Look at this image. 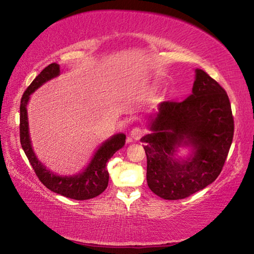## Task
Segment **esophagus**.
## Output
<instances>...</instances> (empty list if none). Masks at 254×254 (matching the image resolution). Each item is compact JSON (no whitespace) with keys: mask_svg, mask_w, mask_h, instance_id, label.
<instances>
[{"mask_svg":"<svg viewBox=\"0 0 254 254\" xmlns=\"http://www.w3.org/2000/svg\"><path fill=\"white\" fill-rule=\"evenodd\" d=\"M143 134H144V129H143V128L139 127V126L134 127L129 133L130 137L133 139H139L143 136Z\"/></svg>","mask_w":254,"mask_h":254,"instance_id":"34e87169","label":"esophagus"}]
</instances>
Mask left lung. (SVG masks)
Here are the masks:
<instances>
[{
  "label": "left lung",
  "instance_id": "obj_1",
  "mask_svg": "<svg viewBox=\"0 0 254 254\" xmlns=\"http://www.w3.org/2000/svg\"><path fill=\"white\" fill-rule=\"evenodd\" d=\"M149 126L153 133L141 142L146 181L157 196L183 199L220 175L233 142L234 117L226 90L203 69H196L192 94L182 102H161ZM182 145L193 148L186 161L174 157Z\"/></svg>",
  "mask_w": 254,
  "mask_h": 254
}]
</instances>
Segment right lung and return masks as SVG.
Segmentation results:
<instances>
[{"mask_svg": "<svg viewBox=\"0 0 254 254\" xmlns=\"http://www.w3.org/2000/svg\"><path fill=\"white\" fill-rule=\"evenodd\" d=\"M60 75V65L53 63L48 65L42 72L33 80L32 83L27 87L20 101V143L25 154H26L33 170L40 181L48 189L54 192L60 193L62 196L71 198V199L84 200L90 199L101 194L109 185V172L106 170V163L110 158L119 149L123 148L126 142V135L117 134L111 138L105 141L98 148L94 154L90 164L86 170L78 175L73 176H60L45 166L35 157V153L32 149L31 138L28 133V120L26 105L29 100V95L41 87L43 83L49 81L50 79Z\"/></svg>", "mask_w": 254, "mask_h": 254, "instance_id": "obj_1", "label": "right lung"}]
</instances>
